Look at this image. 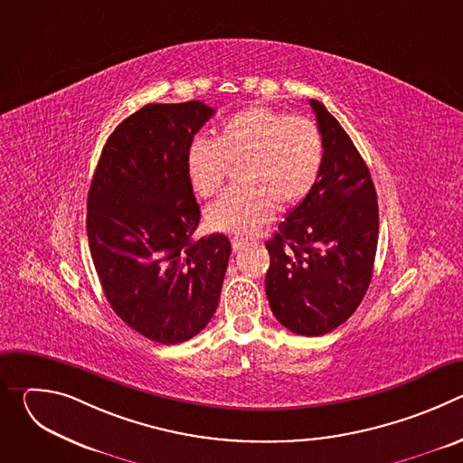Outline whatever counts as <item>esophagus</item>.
I'll return each instance as SVG.
<instances>
[{"label": "esophagus", "mask_w": 463, "mask_h": 463, "mask_svg": "<svg viewBox=\"0 0 463 463\" xmlns=\"http://www.w3.org/2000/svg\"><path fill=\"white\" fill-rule=\"evenodd\" d=\"M245 245H247V240H245V238H240V236L232 238V250H234V252L241 250Z\"/></svg>", "instance_id": "esophagus-1"}]
</instances>
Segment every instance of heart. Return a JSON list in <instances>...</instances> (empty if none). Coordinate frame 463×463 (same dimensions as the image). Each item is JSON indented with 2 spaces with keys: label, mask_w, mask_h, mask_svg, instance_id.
I'll list each match as a JSON object with an SVG mask.
<instances>
[{
  "label": "heart",
  "mask_w": 463,
  "mask_h": 463,
  "mask_svg": "<svg viewBox=\"0 0 463 463\" xmlns=\"http://www.w3.org/2000/svg\"><path fill=\"white\" fill-rule=\"evenodd\" d=\"M324 159L322 136L306 117L250 106L225 118L214 141L197 137L184 156L195 195H214L238 168L241 184L229 188L205 213L213 231L250 234L282 211L300 205L313 190Z\"/></svg>",
  "instance_id": "heart-1"
}]
</instances>
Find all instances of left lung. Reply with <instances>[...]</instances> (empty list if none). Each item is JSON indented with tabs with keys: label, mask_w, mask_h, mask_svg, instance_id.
Wrapping results in <instances>:
<instances>
[{
	"label": "left lung",
	"mask_w": 463,
	"mask_h": 463,
	"mask_svg": "<svg viewBox=\"0 0 463 463\" xmlns=\"http://www.w3.org/2000/svg\"><path fill=\"white\" fill-rule=\"evenodd\" d=\"M324 145L320 175L306 200L266 241V295L277 320L304 337L346 322L372 280L379 236L370 170L339 120L309 100Z\"/></svg>",
	"instance_id": "8db88e82"
}]
</instances>
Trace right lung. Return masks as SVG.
Returning a JSON list of instances; mask_svg holds the SVG:
<instances>
[{"mask_svg":"<svg viewBox=\"0 0 463 463\" xmlns=\"http://www.w3.org/2000/svg\"><path fill=\"white\" fill-rule=\"evenodd\" d=\"M214 109L146 104L108 137L88 194V240L113 311L159 345L192 339L213 318L231 256L225 234L195 240L200 205L184 156Z\"/></svg>","mask_w":463,"mask_h":463,"instance_id":"1","label":"right lung"}]
</instances>
